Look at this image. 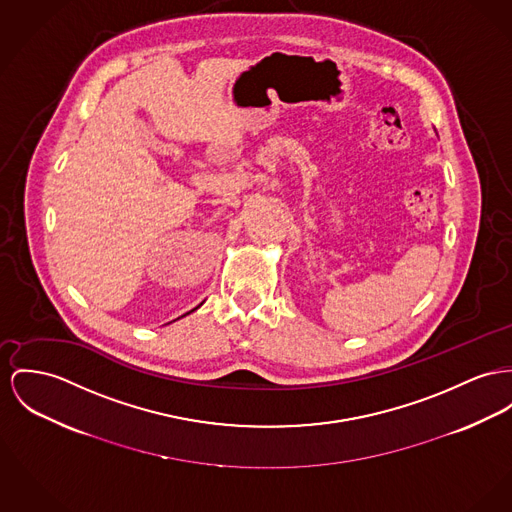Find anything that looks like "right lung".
<instances>
[{"label": "right lung", "instance_id": "1", "mask_svg": "<svg viewBox=\"0 0 512 512\" xmlns=\"http://www.w3.org/2000/svg\"><path fill=\"white\" fill-rule=\"evenodd\" d=\"M196 308H198V307H196ZM196 308H194V310H196ZM190 312H192V310H190ZM186 314H188V312H186ZM186 314H184V316H186Z\"/></svg>", "mask_w": 512, "mask_h": 512}]
</instances>
